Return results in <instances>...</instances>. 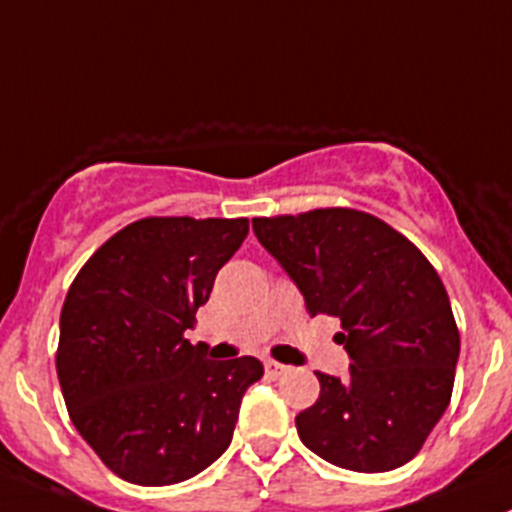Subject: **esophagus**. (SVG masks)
Here are the masks:
<instances>
[{
  "label": "esophagus",
  "instance_id": "esophagus-1",
  "mask_svg": "<svg viewBox=\"0 0 512 512\" xmlns=\"http://www.w3.org/2000/svg\"><path fill=\"white\" fill-rule=\"evenodd\" d=\"M265 371H267V376H270V379H280V376L287 371V366L280 364V361L270 359V361H265Z\"/></svg>",
  "mask_w": 512,
  "mask_h": 512
}]
</instances>
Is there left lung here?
Returning a JSON list of instances; mask_svg holds the SVG:
<instances>
[{
    "label": "left lung",
    "mask_w": 512,
    "mask_h": 512,
    "mask_svg": "<svg viewBox=\"0 0 512 512\" xmlns=\"http://www.w3.org/2000/svg\"><path fill=\"white\" fill-rule=\"evenodd\" d=\"M307 312L339 317L349 376L317 371L294 418L304 446L359 473L404 466L448 409L461 337L441 277L414 242L349 208L252 220Z\"/></svg>",
    "instance_id": "1"
}]
</instances>
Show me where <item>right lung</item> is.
<instances>
[{
    "label": "right lung",
    "mask_w": 512,
    "mask_h": 512,
    "mask_svg": "<svg viewBox=\"0 0 512 512\" xmlns=\"http://www.w3.org/2000/svg\"><path fill=\"white\" fill-rule=\"evenodd\" d=\"M250 220L146 218L103 242L61 309L56 374L76 431L118 478L173 485L227 451L255 356L185 339Z\"/></svg>",
    "instance_id": "right-lung-1"
}]
</instances>
